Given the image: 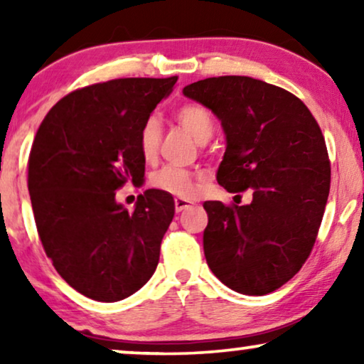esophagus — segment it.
<instances>
[{"label": "esophagus", "instance_id": "1", "mask_svg": "<svg viewBox=\"0 0 364 364\" xmlns=\"http://www.w3.org/2000/svg\"><path fill=\"white\" fill-rule=\"evenodd\" d=\"M192 202L186 200V198H176V210L177 212H183L186 208H191Z\"/></svg>", "mask_w": 364, "mask_h": 364}]
</instances>
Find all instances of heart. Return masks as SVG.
<instances>
[{
	"label": "heart",
	"mask_w": 364,
	"mask_h": 364,
	"mask_svg": "<svg viewBox=\"0 0 364 364\" xmlns=\"http://www.w3.org/2000/svg\"><path fill=\"white\" fill-rule=\"evenodd\" d=\"M176 117L198 144H205L212 137L213 117L208 109L200 104H183L176 112ZM159 144H161V121L157 116H151L142 124L139 132V149L146 161H152L156 157ZM152 186L173 196L191 198L197 192V177L183 168L164 167L152 177Z\"/></svg>",
	"instance_id": "b5f03b06"
}]
</instances>
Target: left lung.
I'll return each instance as SVG.
<instances>
[{
    "label": "left lung",
    "instance_id": "1",
    "mask_svg": "<svg viewBox=\"0 0 364 364\" xmlns=\"http://www.w3.org/2000/svg\"><path fill=\"white\" fill-rule=\"evenodd\" d=\"M182 92L222 124L217 182L253 193L247 205L203 203L208 267L233 291H275L310 255L325 212L331 168L321 129L300 99L260 79L208 77Z\"/></svg>",
    "mask_w": 364,
    "mask_h": 364
}]
</instances>
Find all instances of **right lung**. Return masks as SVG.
Listing matches in <instances>:
<instances>
[{"label": "right lung", "mask_w": 364, "mask_h": 364, "mask_svg": "<svg viewBox=\"0 0 364 364\" xmlns=\"http://www.w3.org/2000/svg\"><path fill=\"white\" fill-rule=\"evenodd\" d=\"M176 82L126 77L77 89L53 106L34 137L28 191L44 252L96 301L131 296L157 268L173 197L149 188L129 212L116 191L144 181L139 132Z\"/></svg>", "instance_id": "right-lung-1"}]
</instances>
